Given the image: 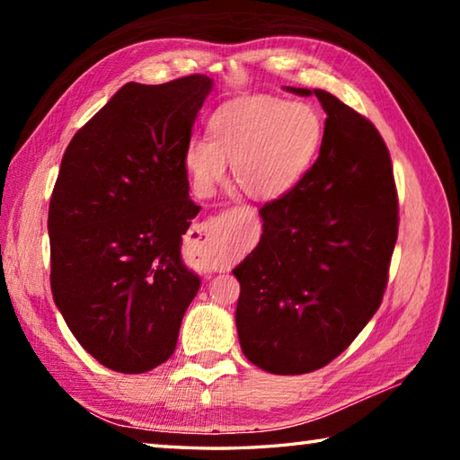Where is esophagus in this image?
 Wrapping results in <instances>:
<instances>
[{
  "mask_svg": "<svg viewBox=\"0 0 460 460\" xmlns=\"http://www.w3.org/2000/svg\"><path fill=\"white\" fill-rule=\"evenodd\" d=\"M208 233H211V231H208ZM208 233H207V237H208Z\"/></svg>",
  "mask_w": 460,
  "mask_h": 460,
  "instance_id": "esophagus-1",
  "label": "esophagus"
}]
</instances>
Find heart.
Segmentation results:
<instances>
[{"instance_id": "b5f03b06", "label": "heart", "mask_w": 460, "mask_h": 460, "mask_svg": "<svg viewBox=\"0 0 460 460\" xmlns=\"http://www.w3.org/2000/svg\"><path fill=\"white\" fill-rule=\"evenodd\" d=\"M207 139H192L184 168L194 190L211 194L225 176V160L241 190L271 200L292 190L321 150L324 123L313 105L247 95L223 103L208 119Z\"/></svg>"}]
</instances>
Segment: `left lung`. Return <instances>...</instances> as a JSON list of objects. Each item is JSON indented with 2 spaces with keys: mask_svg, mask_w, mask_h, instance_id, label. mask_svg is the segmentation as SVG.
<instances>
[{
  "mask_svg": "<svg viewBox=\"0 0 460 460\" xmlns=\"http://www.w3.org/2000/svg\"><path fill=\"white\" fill-rule=\"evenodd\" d=\"M321 154L284 197L260 208L261 239L233 270L241 351L260 369L324 367L377 313L398 239V192L385 142L369 119L323 89Z\"/></svg>",
  "mask_w": 460,
  "mask_h": 460,
  "instance_id": "obj_1",
  "label": "left lung"
}]
</instances>
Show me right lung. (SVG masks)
Returning a JSON list of instances; mask_svg holds the SVG:
<instances>
[{"label": "right lung", "mask_w": 460, "mask_h": 460, "mask_svg": "<svg viewBox=\"0 0 460 460\" xmlns=\"http://www.w3.org/2000/svg\"><path fill=\"white\" fill-rule=\"evenodd\" d=\"M213 79L128 83L76 131L49 208L50 288L75 339L119 373L174 353L200 278L181 245L200 207L184 150Z\"/></svg>", "instance_id": "obj_1"}]
</instances>
